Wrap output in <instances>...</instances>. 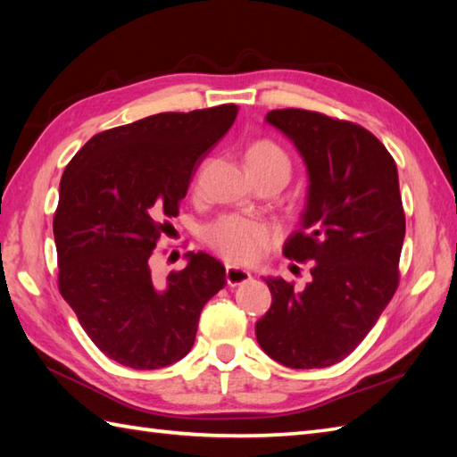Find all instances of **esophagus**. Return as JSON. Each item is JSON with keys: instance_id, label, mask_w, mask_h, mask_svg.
<instances>
[{"instance_id": "34e87169", "label": "esophagus", "mask_w": 457, "mask_h": 457, "mask_svg": "<svg viewBox=\"0 0 457 457\" xmlns=\"http://www.w3.org/2000/svg\"><path fill=\"white\" fill-rule=\"evenodd\" d=\"M226 280L229 287H237V285H244V283H247V280H251V273L245 269L228 265L226 267Z\"/></svg>"}]
</instances>
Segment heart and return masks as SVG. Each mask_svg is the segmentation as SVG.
<instances>
[{
	"label": "heart",
	"instance_id": "1",
	"mask_svg": "<svg viewBox=\"0 0 457 457\" xmlns=\"http://www.w3.org/2000/svg\"><path fill=\"white\" fill-rule=\"evenodd\" d=\"M245 161L253 179H265L270 174L290 177L293 161L288 153L273 139H257L247 147ZM280 237L278 228L267 221H253L237 216H226L204 231L206 244L229 263L251 265L263 257Z\"/></svg>",
	"mask_w": 457,
	"mask_h": 457
}]
</instances>
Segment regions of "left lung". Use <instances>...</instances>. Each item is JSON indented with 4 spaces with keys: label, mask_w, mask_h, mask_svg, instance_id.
Wrapping results in <instances>:
<instances>
[{
    "label": "left lung",
    "mask_w": 457,
    "mask_h": 457,
    "mask_svg": "<svg viewBox=\"0 0 457 457\" xmlns=\"http://www.w3.org/2000/svg\"><path fill=\"white\" fill-rule=\"evenodd\" d=\"M267 121L293 139L310 174L303 229L283 253L312 261V280L267 278L273 304L255 324L275 361L322 369L363 342L399 287L404 208L391 153L371 131L310 110H273Z\"/></svg>",
    "instance_id": "left-lung-1"
}]
</instances>
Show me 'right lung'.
I'll list each match as a JSON object with an SVG mask.
<instances>
[{"label": "right lung", "instance_id": "1", "mask_svg": "<svg viewBox=\"0 0 457 457\" xmlns=\"http://www.w3.org/2000/svg\"><path fill=\"white\" fill-rule=\"evenodd\" d=\"M237 112L221 104L149 115L94 135L66 164L53 220L58 290L113 361H179L194 345L204 304L226 287V269L206 253H188L164 283L153 278L149 259Z\"/></svg>", "mask_w": 457, "mask_h": 457}]
</instances>
